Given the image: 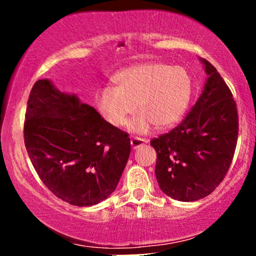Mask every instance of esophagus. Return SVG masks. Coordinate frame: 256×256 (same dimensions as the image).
Wrapping results in <instances>:
<instances>
[{
	"label": "esophagus",
	"instance_id": "esophagus-1",
	"mask_svg": "<svg viewBox=\"0 0 256 256\" xmlns=\"http://www.w3.org/2000/svg\"><path fill=\"white\" fill-rule=\"evenodd\" d=\"M146 143H148V140H146V138H140V137L131 138V146L134 149L138 148V146H142V144H146Z\"/></svg>",
	"mask_w": 256,
	"mask_h": 256
}]
</instances>
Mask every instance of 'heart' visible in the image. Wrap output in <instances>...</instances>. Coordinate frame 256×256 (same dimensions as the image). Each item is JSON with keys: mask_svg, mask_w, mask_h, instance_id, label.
<instances>
[{"mask_svg": "<svg viewBox=\"0 0 256 256\" xmlns=\"http://www.w3.org/2000/svg\"><path fill=\"white\" fill-rule=\"evenodd\" d=\"M116 86L100 88L95 104L112 126H122L128 114L140 110L128 122V130L144 134L174 125L186 110L192 80L183 67L162 62H142L122 70L112 78Z\"/></svg>", "mask_w": 256, "mask_h": 256, "instance_id": "b5f03b06", "label": "heart"}]
</instances>
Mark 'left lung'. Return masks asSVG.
I'll return each mask as SVG.
<instances>
[{"label": "left lung", "instance_id": "left-lung-1", "mask_svg": "<svg viewBox=\"0 0 256 256\" xmlns=\"http://www.w3.org/2000/svg\"><path fill=\"white\" fill-rule=\"evenodd\" d=\"M207 80L183 122L152 138L155 176L160 189L178 201L212 194L230 168L238 137V113L231 90L210 61L202 58Z\"/></svg>", "mask_w": 256, "mask_h": 256}]
</instances>
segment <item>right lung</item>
Wrapping results in <instances>:
<instances>
[{"instance_id": "add662e5", "label": "right lung", "mask_w": 256, "mask_h": 256, "mask_svg": "<svg viewBox=\"0 0 256 256\" xmlns=\"http://www.w3.org/2000/svg\"><path fill=\"white\" fill-rule=\"evenodd\" d=\"M24 140L44 185L79 207L98 204L116 190L131 152L128 132L48 79L37 80L28 96Z\"/></svg>"}]
</instances>
